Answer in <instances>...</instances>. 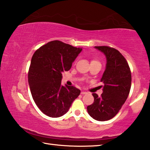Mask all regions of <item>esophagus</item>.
<instances>
[{
  "instance_id": "34e87169",
  "label": "esophagus",
  "mask_w": 150,
  "mask_h": 150,
  "mask_svg": "<svg viewBox=\"0 0 150 150\" xmlns=\"http://www.w3.org/2000/svg\"><path fill=\"white\" fill-rule=\"evenodd\" d=\"M87 93L85 92V91H81V95H85V94H87Z\"/></svg>"
}]
</instances>
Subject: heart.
Listing matches in <instances>:
<instances>
[{"label":"heart","instance_id":"1","mask_svg":"<svg viewBox=\"0 0 150 150\" xmlns=\"http://www.w3.org/2000/svg\"><path fill=\"white\" fill-rule=\"evenodd\" d=\"M91 62H97V61H96V60H93Z\"/></svg>","mask_w":150,"mask_h":150}]
</instances>
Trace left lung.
Here are the masks:
<instances>
[{"instance_id":"1","label":"left lung","mask_w":150,"mask_h":150,"mask_svg":"<svg viewBox=\"0 0 150 150\" xmlns=\"http://www.w3.org/2000/svg\"><path fill=\"white\" fill-rule=\"evenodd\" d=\"M106 56V69L100 81L103 93H93L94 103L87 106L91 117L106 121L116 115L128 98L131 88L132 75L128 63L117 50L108 46H95Z\"/></svg>"}]
</instances>
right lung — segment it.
<instances>
[{
  "instance_id": "right-lung-1",
  "label": "right lung",
  "mask_w": 150,
  "mask_h": 150,
  "mask_svg": "<svg viewBox=\"0 0 150 150\" xmlns=\"http://www.w3.org/2000/svg\"><path fill=\"white\" fill-rule=\"evenodd\" d=\"M58 40L36 50L28 72V83L33 99L43 113L57 118L69 110L81 91L73 86L62 85V73L69 71L82 51Z\"/></svg>"
}]
</instances>
